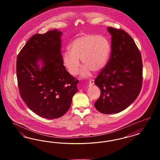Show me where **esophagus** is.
I'll use <instances>...</instances> for the list:
<instances>
[{
    "label": "esophagus",
    "mask_w": 160,
    "mask_h": 160,
    "mask_svg": "<svg viewBox=\"0 0 160 160\" xmlns=\"http://www.w3.org/2000/svg\"><path fill=\"white\" fill-rule=\"evenodd\" d=\"M93 84H94V80H93V79H91V80L89 81V86H91Z\"/></svg>",
    "instance_id": "34e87169"
}]
</instances>
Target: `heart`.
Instances as JSON below:
<instances>
[{
	"label": "heart",
	"mask_w": 160,
	"mask_h": 160,
	"mask_svg": "<svg viewBox=\"0 0 160 160\" xmlns=\"http://www.w3.org/2000/svg\"><path fill=\"white\" fill-rule=\"evenodd\" d=\"M68 52L63 55V63L69 73L76 75L80 66H84L82 75L89 74L90 71L98 72L108 61L111 46L108 39L102 35L86 33L74 39L68 47Z\"/></svg>",
	"instance_id": "1"
}]
</instances>
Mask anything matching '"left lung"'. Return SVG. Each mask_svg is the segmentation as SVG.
I'll use <instances>...</instances> for the list:
<instances>
[{
  "instance_id": "obj_1",
  "label": "left lung",
  "mask_w": 160,
  "mask_h": 160,
  "mask_svg": "<svg viewBox=\"0 0 160 160\" xmlns=\"http://www.w3.org/2000/svg\"><path fill=\"white\" fill-rule=\"evenodd\" d=\"M112 35L110 57L95 80L101 95L95 102L100 113L113 114L130 106L139 95L143 82L140 52L129 34L108 27Z\"/></svg>"
}]
</instances>
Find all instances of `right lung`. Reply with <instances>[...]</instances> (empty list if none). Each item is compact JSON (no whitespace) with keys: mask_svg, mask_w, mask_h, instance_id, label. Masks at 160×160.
Returning <instances> with one entry per match:
<instances>
[{"mask_svg":"<svg viewBox=\"0 0 160 160\" xmlns=\"http://www.w3.org/2000/svg\"><path fill=\"white\" fill-rule=\"evenodd\" d=\"M61 35V32L54 29L33 35L17 59V82L22 98L32 112L49 119L65 114L78 91V80L63 65Z\"/></svg>","mask_w":160,"mask_h":160,"instance_id":"right-lung-1","label":"right lung"}]
</instances>
